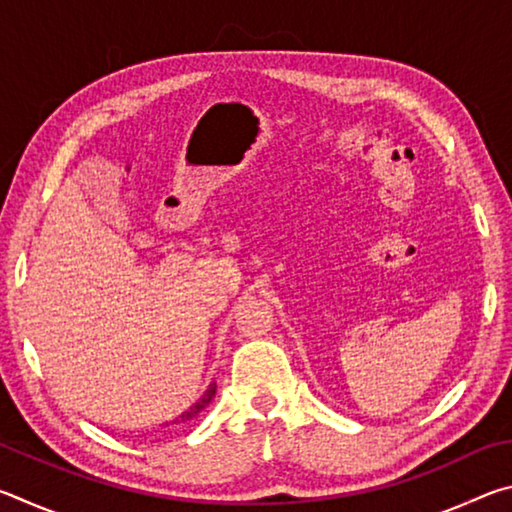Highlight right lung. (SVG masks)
I'll list each match as a JSON object with an SVG mask.
<instances>
[{"label": "right lung", "mask_w": 512, "mask_h": 512, "mask_svg": "<svg viewBox=\"0 0 512 512\" xmlns=\"http://www.w3.org/2000/svg\"><path fill=\"white\" fill-rule=\"evenodd\" d=\"M214 393H216V384H212L210 388H207V393L201 397V400H198L194 406H192V409H189V411H185L183 415H180V418L178 420H173V424H178V422H189V420H194L196 418V415L198 413H201L203 409H205V406L207 404H210L212 402V397H214Z\"/></svg>", "instance_id": "1"}]
</instances>
